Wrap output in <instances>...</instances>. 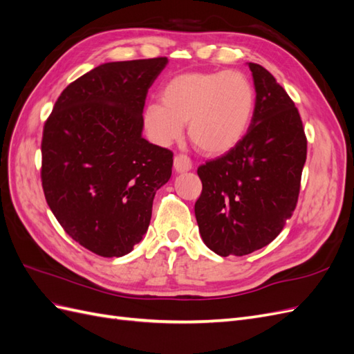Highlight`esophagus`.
Wrapping results in <instances>:
<instances>
[{
  "mask_svg": "<svg viewBox=\"0 0 354 354\" xmlns=\"http://www.w3.org/2000/svg\"><path fill=\"white\" fill-rule=\"evenodd\" d=\"M174 169L176 173H186L192 169V160L186 155H176L174 156Z\"/></svg>",
  "mask_w": 354,
  "mask_h": 354,
  "instance_id": "esophagus-1",
  "label": "esophagus"
}]
</instances>
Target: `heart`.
Returning <instances> with one entry per match:
<instances>
[{
  "mask_svg": "<svg viewBox=\"0 0 354 354\" xmlns=\"http://www.w3.org/2000/svg\"><path fill=\"white\" fill-rule=\"evenodd\" d=\"M160 102L149 103L143 125L151 140L169 146L183 136L207 155H223L248 133L257 104L252 82L238 71L180 73L160 90Z\"/></svg>",
  "mask_w": 354,
  "mask_h": 354,
  "instance_id": "heart-1",
  "label": "heart"
}]
</instances>
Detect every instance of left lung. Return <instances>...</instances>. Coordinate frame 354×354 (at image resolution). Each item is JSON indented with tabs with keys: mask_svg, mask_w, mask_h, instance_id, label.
<instances>
[{
	"mask_svg": "<svg viewBox=\"0 0 354 354\" xmlns=\"http://www.w3.org/2000/svg\"><path fill=\"white\" fill-rule=\"evenodd\" d=\"M257 104L248 133L232 151L198 168L199 233L221 257L269 245L297 207L307 138L292 99L273 75L250 63Z\"/></svg>",
	"mask_w": 354,
	"mask_h": 354,
	"instance_id": "8db88e82",
	"label": "left lung"
}]
</instances>
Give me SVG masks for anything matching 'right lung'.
<instances>
[{
  "label": "right lung",
  "instance_id": "1",
  "mask_svg": "<svg viewBox=\"0 0 354 354\" xmlns=\"http://www.w3.org/2000/svg\"><path fill=\"white\" fill-rule=\"evenodd\" d=\"M167 57L111 62L62 91L41 142V181L69 236L100 257L142 241L173 152L142 137L147 90Z\"/></svg>",
  "mask_w": 354,
  "mask_h": 354
}]
</instances>
